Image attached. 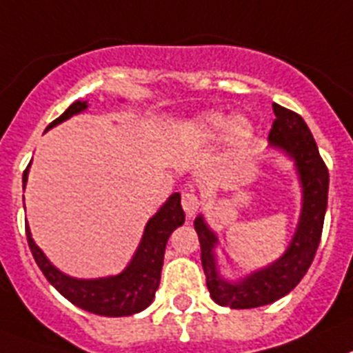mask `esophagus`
<instances>
[{
    "label": "esophagus",
    "mask_w": 353,
    "mask_h": 353,
    "mask_svg": "<svg viewBox=\"0 0 353 353\" xmlns=\"http://www.w3.org/2000/svg\"><path fill=\"white\" fill-rule=\"evenodd\" d=\"M200 203H202L200 202V198H198V194L193 193V191H188V193L182 194V208L188 216H193L194 212L200 209Z\"/></svg>",
    "instance_id": "34e87169"
}]
</instances>
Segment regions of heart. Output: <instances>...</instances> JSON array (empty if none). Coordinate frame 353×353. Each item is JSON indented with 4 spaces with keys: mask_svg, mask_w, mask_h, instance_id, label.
Returning <instances> with one entry per match:
<instances>
[{
    "mask_svg": "<svg viewBox=\"0 0 353 353\" xmlns=\"http://www.w3.org/2000/svg\"><path fill=\"white\" fill-rule=\"evenodd\" d=\"M232 125L235 128H232ZM229 130H232L236 139H240V141H245L247 137H249V128L243 126V124H232L222 113H208V115H202V117L198 119L196 126H194L196 135L205 139V141L222 139Z\"/></svg>",
    "mask_w": 353,
    "mask_h": 353,
    "instance_id": "b5f03b06",
    "label": "heart"
}]
</instances>
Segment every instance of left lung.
Instances as JSON below:
<instances>
[{
    "label": "left lung",
    "mask_w": 353,
    "mask_h": 353,
    "mask_svg": "<svg viewBox=\"0 0 353 353\" xmlns=\"http://www.w3.org/2000/svg\"><path fill=\"white\" fill-rule=\"evenodd\" d=\"M272 108L276 119L269 141L296 160L303 185L301 220L287 252L274 265L250 274L238 283H229L218 276L216 261L212 256L216 236L209 231L202 216L194 220V231L202 249L205 283L211 298L222 307L256 308L283 298L307 274L321 241L328 200V168L301 115L276 103Z\"/></svg>",
    "instance_id": "obj_1"
}]
</instances>
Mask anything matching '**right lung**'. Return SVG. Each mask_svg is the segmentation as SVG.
Segmentation results:
<instances>
[{"label":"right lung","instance_id":"right-lung-1","mask_svg":"<svg viewBox=\"0 0 353 353\" xmlns=\"http://www.w3.org/2000/svg\"><path fill=\"white\" fill-rule=\"evenodd\" d=\"M86 108H88L86 101L70 104L68 110L54 122H50L46 130H50L52 126L66 121ZM26 176H28V168L23 171V183H26ZM183 220H185V212L180 205V194H171L170 200L145 225L141 245L126 270L119 276L103 279H74L59 272L34 243L28 225L25 229L26 241H28L37 267L45 274V278L57 288V292L63 294L70 303H74L86 312L97 314V316L122 317L141 312L145 307H150L160 285V272L164 265L168 238L176 227L182 225Z\"/></svg>","mask_w":353,"mask_h":353}]
</instances>
